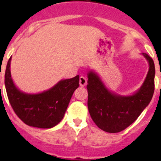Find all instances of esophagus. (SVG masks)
<instances>
[{
    "mask_svg": "<svg viewBox=\"0 0 161 161\" xmlns=\"http://www.w3.org/2000/svg\"><path fill=\"white\" fill-rule=\"evenodd\" d=\"M79 83L80 86L84 87V86H85L86 84H87V80H86V78H85V76H80V77Z\"/></svg>",
    "mask_w": 161,
    "mask_h": 161,
    "instance_id": "34e87169",
    "label": "esophagus"
}]
</instances>
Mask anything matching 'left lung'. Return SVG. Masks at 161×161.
<instances>
[{"mask_svg":"<svg viewBox=\"0 0 161 161\" xmlns=\"http://www.w3.org/2000/svg\"><path fill=\"white\" fill-rule=\"evenodd\" d=\"M142 55L148 62L149 69L141 87L129 96L109 91L93 71L88 72V109L95 124L102 130L118 133L138 119L148 106L155 89V64L147 54Z\"/></svg>","mask_w":161,"mask_h":161,"instance_id":"left-lung-1","label":"left lung"}]
</instances>
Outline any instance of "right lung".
Here are the masks:
<instances>
[{
    "instance_id": "right-lung-1",
    "label": "right lung",
    "mask_w": 161,
    "mask_h": 161,
    "mask_svg": "<svg viewBox=\"0 0 161 161\" xmlns=\"http://www.w3.org/2000/svg\"><path fill=\"white\" fill-rule=\"evenodd\" d=\"M11 57L7 64L5 85L8 101L15 114L28 126L52 128L63 119L74 91L79 87V76L61 80L47 91L25 93L14 85L10 72Z\"/></svg>"
}]
</instances>
